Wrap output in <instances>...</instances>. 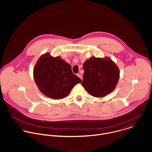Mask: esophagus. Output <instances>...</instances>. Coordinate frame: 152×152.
Segmentation results:
<instances>
[{
    "label": "esophagus",
    "mask_w": 152,
    "mask_h": 152,
    "mask_svg": "<svg viewBox=\"0 0 152 152\" xmlns=\"http://www.w3.org/2000/svg\"><path fill=\"white\" fill-rule=\"evenodd\" d=\"M81 80H83V75L81 74H77V75Z\"/></svg>",
    "instance_id": "1"
}]
</instances>
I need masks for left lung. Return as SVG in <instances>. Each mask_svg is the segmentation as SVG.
<instances>
[{
  "instance_id": "8db88e82",
  "label": "left lung",
  "mask_w": 152,
  "mask_h": 152,
  "mask_svg": "<svg viewBox=\"0 0 152 152\" xmlns=\"http://www.w3.org/2000/svg\"><path fill=\"white\" fill-rule=\"evenodd\" d=\"M82 86L92 96L102 98L112 92L118 83L119 69L109 58L92 57L83 65Z\"/></svg>"
}]
</instances>
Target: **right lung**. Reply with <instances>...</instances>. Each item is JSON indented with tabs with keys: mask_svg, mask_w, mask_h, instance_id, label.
Masks as SVG:
<instances>
[{
	"mask_svg": "<svg viewBox=\"0 0 152 152\" xmlns=\"http://www.w3.org/2000/svg\"><path fill=\"white\" fill-rule=\"evenodd\" d=\"M33 77L39 90L53 99L64 98L82 80L71 70V66L60 57L49 53L42 55L34 67Z\"/></svg>",
	"mask_w": 152,
	"mask_h": 152,
	"instance_id": "right-lung-1",
	"label": "right lung"
}]
</instances>
